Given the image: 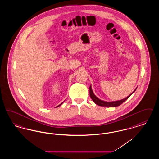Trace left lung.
<instances>
[{
  "instance_id": "1",
  "label": "left lung",
  "mask_w": 159,
  "mask_h": 159,
  "mask_svg": "<svg viewBox=\"0 0 159 159\" xmlns=\"http://www.w3.org/2000/svg\"><path fill=\"white\" fill-rule=\"evenodd\" d=\"M136 89L134 90V91L130 95H129L128 97H127L126 98L123 99H121V100H119V101H113V102H106V101H102V100H101V99L98 98L94 95V93H93V91L92 90L91 86L89 87V94H90V97H91V99H92V101H93L97 105H98V106H102V107H117V106L121 105V104H122L123 102H125L127 99H128L129 97L135 91H136Z\"/></svg>"
}]
</instances>
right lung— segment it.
I'll list each match as a JSON object with an SVG mask.
<instances>
[{
    "mask_svg": "<svg viewBox=\"0 0 159 159\" xmlns=\"http://www.w3.org/2000/svg\"><path fill=\"white\" fill-rule=\"evenodd\" d=\"M62 103H63V102H62V103H61V104H60V105H59V106H57V107H59V106H60L61 105V104H62Z\"/></svg>",
    "mask_w": 159,
    "mask_h": 159,
    "instance_id": "right-lung-1",
    "label": "right lung"
}]
</instances>
